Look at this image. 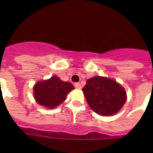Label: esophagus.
Here are the masks:
<instances>
[{"label": "esophagus", "instance_id": "esophagus-1", "mask_svg": "<svg viewBox=\"0 0 153 153\" xmlns=\"http://www.w3.org/2000/svg\"><path fill=\"white\" fill-rule=\"evenodd\" d=\"M74 87L77 89H81L82 88L81 84L79 83V82H76V83H74Z\"/></svg>", "mask_w": 153, "mask_h": 153}]
</instances>
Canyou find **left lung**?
I'll return each instance as SVG.
<instances>
[{
	"mask_svg": "<svg viewBox=\"0 0 153 153\" xmlns=\"http://www.w3.org/2000/svg\"><path fill=\"white\" fill-rule=\"evenodd\" d=\"M82 91L90 107L102 116L117 114L127 98L126 91L120 84L105 77L89 79Z\"/></svg>",
	"mask_w": 153,
	"mask_h": 153,
	"instance_id": "1",
	"label": "left lung"
}]
</instances>
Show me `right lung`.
<instances>
[{
	"instance_id": "right-lung-1",
	"label": "right lung",
	"mask_w": 153,
	"mask_h": 153,
	"mask_svg": "<svg viewBox=\"0 0 153 153\" xmlns=\"http://www.w3.org/2000/svg\"><path fill=\"white\" fill-rule=\"evenodd\" d=\"M74 89L71 82L52 76L48 80L36 83L33 87L34 98L38 104L53 109L64 102L68 93Z\"/></svg>"
}]
</instances>
